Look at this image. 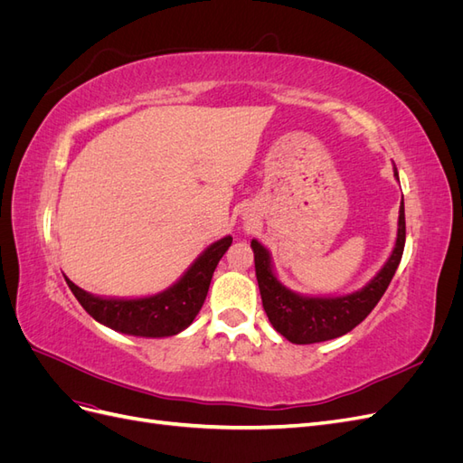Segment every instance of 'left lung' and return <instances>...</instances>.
<instances>
[{
  "instance_id": "left-lung-1",
  "label": "left lung",
  "mask_w": 463,
  "mask_h": 463,
  "mask_svg": "<svg viewBox=\"0 0 463 463\" xmlns=\"http://www.w3.org/2000/svg\"><path fill=\"white\" fill-rule=\"evenodd\" d=\"M394 177L398 179V170L394 165ZM405 245V213L403 197L398 218V237L392 255L384 262L381 270L367 286L347 293V296H301L291 291L279 282L269 249L257 240L250 241V249L255 253V272L262 298V307L272 326L291 344H317L340 338V335L354 330L361 320L374 309L381 301L388 284L396 274L398 264L403 255Z\"/></svg>"
}]
</instances>
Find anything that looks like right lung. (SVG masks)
<instances>
[{
	"label": "right lung",
	"mask_w": 463,
	"mask_h": 463,
	"mask_svg": "<svg viewBox=\"0 0 463 463\" xmlns=\"http://www.w3.org/2000/svg\"><path fill=\"white\" fill-rule=\"evenodd\" d=\"M230 245V235L208 245L174 286L146 298H100L80 289L67 276L65 282L82 309L100 325L141 338H167L184 332L199 315L210 279Z\"/></svg>",
	"instance_id": "right-lung-1"
}]
</instances>
